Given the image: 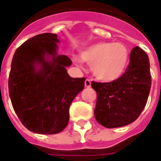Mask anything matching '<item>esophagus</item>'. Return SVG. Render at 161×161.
Here are the masks:
<instances>
[{
  "mask_svg": "<svg viewBox=\"0 0 161 161\" xmlns=\"http://www.w3.org/2000/svg\"><path fill=\"white\" fill-rule=\"evenodd\" d=\"M84 85L86 88H90L91 86V81L90 79H86L84 82Z\"/></svg>",
  "mask_w": 161,
  "mask_h": 161,
  "instance_id": "obj_1",
  "label": "esophagus"
}]
</instances>
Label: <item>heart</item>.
<instances>
[{
    "label": "heart",
    "instance_id": "b5f03b06",
    "mask_svg": "<svg viewBox=\"0 0 161 161\" xmlns=\"http://www.w3.org/2000/svg\"><path fill=\"white\" fill-rule=\"evenodd\" d=\"M81 58L91 65V70L97 79L111 82L124 73L128 62V51L121 43L101 42L84 50ZM74 60L78 62L76 57Z\"/></svg>",
    "mask_w": 161,
    "mask_h": 161
}]
</instances>
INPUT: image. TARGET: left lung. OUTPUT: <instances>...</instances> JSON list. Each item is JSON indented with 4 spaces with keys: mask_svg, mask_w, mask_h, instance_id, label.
I'll return each mask as SVG.
<instances>
[{
    "mask_svg": "<svg viewBox=\"0 0 161 161\" xmlns=\"http://www.w3.org/2000/svg\"><path fill=\"white\" fill-rule=\"evenodd\" d=\"M151 84L148 56L135 46L130 53L127 69L119 78L108 83H91L97 94L96 120L108 128L132 123L145 108Z\"/></svg>",
    "mask_w": 161,
    "mask_h": 161,
    "instance_id": "left-lung-1",
    "label": "left lung"
}]
</instances>
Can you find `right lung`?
<instances>
[{"mask_svg": "<svg viewBox=\"0 0 161 161\" xmlns=\"http://www.w3.org/2000/svg\"><path fill=\"white\" fill-rule=\"evenodd\" d=\"M58 42L55 33H41L23 43L13 57L8 77L13 108L21 123L36 134L63 131L70 103L84 88V77L67 73L70 58L57 55Z\"/></svg>", "mask_w": 161, "mask_h": 161, "instance_id": "obj_1", "label": "right lung"}]
</instances>
